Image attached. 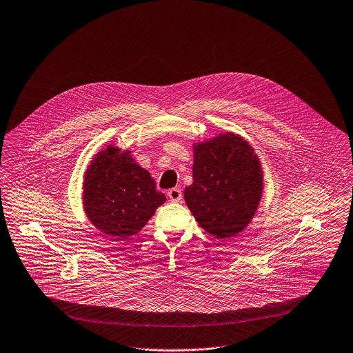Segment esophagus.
Wrapping results in <instances>:
<instances>
[{
	"mask_svg": "<svg viewBox=\"0 0 353 353\" xmlns=\"http://www.w3.org/2000/svg\"><path fill=\"white\" fill-rule=\"evenodd\" d=\"M168 198L172 201V202H180L183 199V194H181V190L180 188H172L168 191Z\"/></svg>",
	"mask_w": 353,
	"mask_h": 353,
	"instance_id": "obj_1",
	"label": "esophagus"
}]
</instances>
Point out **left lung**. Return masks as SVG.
<instances>
[{
    "label": "left lung",
    "instance_id": "8db88e82",
    "mask_svg": "<svg viewBox=\"0 0 353 353\" xmlns=\"http://www.w3.org/2000/svg\"><path fill=\"white\" fill-rule=\"evenodd\" d=\"M184 199L199 225L216 239L241 232L262 196V172L250 144L233 134L195 145Z\"/></svg>",
    "mask_w": 353,
    "mask_h": 353
}]
</instances>
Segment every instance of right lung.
Returning <instances> with one entry per match:
<instances>
[{"label":"right lung","instance_id":"obj_1","mask_svg":"<svg viewBox=\"0 0 353 353\" xmlns=\"http://www.w3.org/2000/svg\"><path fill=\"white\" fill-rule=\"evenodd\" d=\"M83 198L90 221L116 239L137 234L166 201L130 151L120 152L113 145L101 151L88 166Z\"/></svg>","mask_w":353,"mask_h":353}]
</instances>
